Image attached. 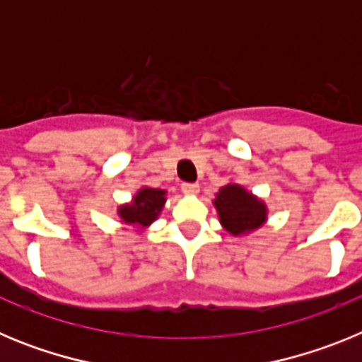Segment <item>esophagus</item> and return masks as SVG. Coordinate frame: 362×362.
Returning a JSON list of instances; mask_svg holds the SVG:
<instances>
[{
  "label": "esophagus",
  "instance_id": "esophagus-1",
  "mask_svg": "<svg viewBox=\"0 0 362 362\" xmlns=\"http://www.w3.org/2000/svg\"><path fill=\"white\" fill-rule=\"evenodd\" d=\"M181 190H183V194H187V196H197V194H199V185L183 183L181 185Z\"/></svg>",
  "mask_w": 362,
  "mask_h": 362
}]
</instances>
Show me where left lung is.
I'll return each instance as SVG.
<instances>
[{"label": "left lung", "instance_id": "obj_1", "mask_svg": "<svg viewBox=\"0 0 362 362\" xmlns=\"http://www.w3.org/2000/svg\"><path fill=\"white\" fill-rule=\"evenodd\" d=\"M219 223L232 235H245L267 223L268 209L263 199L238 183L221 187L214 199Z\"/></svg>", "mask_w": 362, "mask_h": 362}]
</instances>
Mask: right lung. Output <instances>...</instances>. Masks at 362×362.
I'll list each match as a JSON object with an SVG mask.
<instances>
[{"label": "right lung", "mask_w": 362, "mask_h": 362, "mask_svg": "<svg viewBox=\"0 0 362 362\" xmlns=\"http://www.w3.org/2000/svg\"><path fill=\"white\" fill-rule=\"evenodd\" d=\"M166 203V190L161 188L143 187L137 190L130 203L121 204L117 216L124 225H134L136 228L145 230L158 219Z\"/></svg>", "instance_id": "1"}]
</instances>
